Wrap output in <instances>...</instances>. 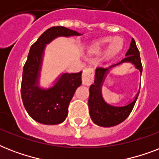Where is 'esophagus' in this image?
Masks as SVG:
<instances>
[{
  "mask_svg": "<svg viewBox=\"0 0 159 159\" xmlns=\"http://www.w3.org/2000/svg\"><path fill=\"white\" fill-rule=\"evenodd\" d=\"M82 83L86 86H90L94 80V70L92 67H87L83 70L82 75Z\"/></svg>",
  "mask_w": 159,
  "mask_h": 159,
  "instance_id": "1",
  "label": "esophagus"
}]
</instances>
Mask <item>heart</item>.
<instances>
[{"instance_id": "1", "label": "heart", "mask_w": 159, "mask_h": 159, "mask_svg": "<svg viewBox=\"0 0 159 159\" xmlns=\"http://www.w3.org/2000/svg\"><path fill=\"white\" fill-rule=\"evenodd\" d=\"M110 43H111V44H110L108 49H107V53L109 55H111V56L116 54V53H119L123 48L124 43L122 39L119 38V37H117V38L106 37V38L102 39L97 41L92 46V50L93 52H96V53L101 52Z\"/></svg>"}]
</instances>
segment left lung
Listing matches in <instances>:
<instances>
[{"label": "left lung", "instance_id": "left-lung-1", "mask_svg": "<svg viewBox=\"0 0 159 159\" xmlns=\"http://www.w3.org/2000/svg\"><path fill=\"white\" fill-rule=\"evenodd\" d=\"M123 62H131L133 63L137 69L139 70L142 73L143 67L141 63L140 55L135 41L132 39L130 43V47L126 53V57L122 59L120 62L110 66L109 67H99L96 69L95 74L94 84L90 87L89 98H88V107H89L90 116L92 121L96 125L102 127H111L117 125L125 120L131 111L138 98V94L135 98L129 104L125 106H113L107 104L103 99L102 95V87L105 78L107 76L111 67H116Z\"/></svg>", "mask_w": 159, "mask_h": 159}]
</instances>
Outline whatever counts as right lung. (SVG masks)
I'll use <instances>...</instances> for the list:
<instances>
[{
    "mask_svg": "<svg viewBox=\"0 0 159 159\" xmlns=\"http://www.w3.org/2000/svg\"><path fill=\"white\" fill-rule=\"evenodd\" d=\"M74 35H81V34L63 26H54L43 32L30 47L23 68L21 97L26 111L39 123L57 125L63 122L76 89L82 84V72H79L63 73L48 89L38 86L46 44L59 36Z\"/></svg>",
    "mask_w": 159,
    "mask_h": 159,
    "instance_id": "obj_1",
    "label": "right lung"
}]
</instances>
